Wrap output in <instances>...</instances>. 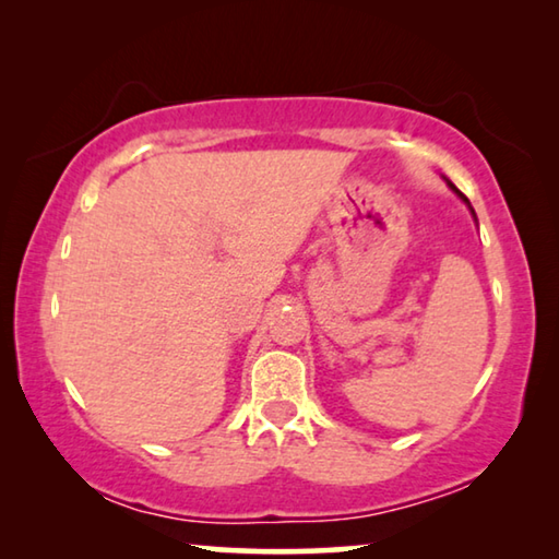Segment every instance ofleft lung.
<instances>
[{"label": "left lung", "instance_id": "obj_1", "mask_svg": "<svg viewBox=\"0 0 559 559\" xmlns=\"http://www.w3.org/2000/svg\"><path fill=\"white\" fill-rule=\"evenodd\" d=\"M449 187H451V189H453V192H456V194H459V197H461V200H463V202H466V204H468V206H471V202H468V200H466V197H463V194H461V192H459V189H456V187H453V185H451V182H449ZM471 214H473V216H476V212H473V206H471Z\"/></svg>", "mask_w": 559, "mask_h": 559}]
</instances>
